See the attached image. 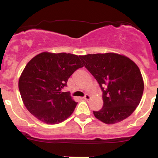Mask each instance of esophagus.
<instances>
[{
    "label": "esophagus",
    "mask_w": 158,
    "mask_h": 158,
    "mask_svg": "<svg viewBox=\"0 0 158 158\" xmlns=\"http://www.w3.org/2000/svg\"><path fill=\"white\" fill-rule=\"evenodd\" d=\"M90 98V97L89 95H88V94H85V97H83V99H85V100H88V99H89Z\"/></svg>",
    "instance_id": "1"
}]
</instances>
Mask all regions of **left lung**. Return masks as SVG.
Masks as SVG:
<instances>
[{
	"instance_id": "8db88e82",
	"label": "left lung",
	"mask_w": 158,
	"mask_h": 158,
	"mask_svg": "<svg viewBox=\"0 0 158 158\" xmlns=\"http://www.w3.org/2000/svg\"><path fill=\"white\" fill-rule=\"evenodd\" d=\"M79 58L102 91L103 106L94 111L96 118L114 124L129 117L138 106L144 89L137 65L126 56L112 52Z\"/></svg>"
}]
</instances>
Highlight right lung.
Masks as SVG:
<instances>
[{
  "label": "right lung",
  "mask_w": 158,
  "mask_h": 158,
  "mask_svg": "<svg viewBox=\"0 0 158 158\" xmlns=\"http://www.w3.org/2000/svg\"><path fill=\"white\" fill-rule=\"evenodd\" d=\"M79 56L61 52H41L27 63L19 88L27 110L39 120L58 124L71 115L77 102L70 92H62L68 79L82 68Z\"/></svg>",
  "instance_id": "obj_1"
}]
</instances>
